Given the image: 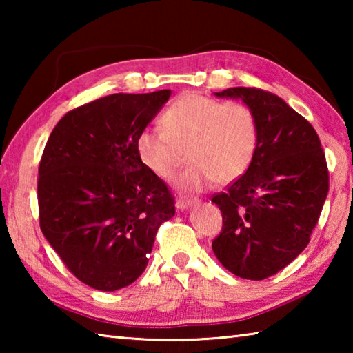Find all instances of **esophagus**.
Returning a JSON list of instances; mask_svg holds the SVG:
<instances>
[{
  "instance_id": "obj_1",
  "label": "esophagus",
  "mask_w": 353,
  "mask_h": 353,
  "mask_svg": "<svg viewBox=\"0 0 353 353\" xmlns=\"http://www.w3.org/2000/svg\"><path fill=\"white\" fill-rule=\"evenodd\" d=\"M196 204H198V199H177L176 201L177 210H187V208L193 207Z\"/></svg>"
}]
</instances>
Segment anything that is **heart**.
<instances>
[{"label": "heart", "mask_w": 353, "mask_h": 353, "mask_svg": "<svg viewBox=\"0 0 353 353\" xmlns=\"http://www.w3.org/2000/svg\"><path fill=\"white\" fill-rule=\"evenodd\" d=\"M163 128L146 126L135 139L137 155L160 179H170L188 148L191 165L176 179L182 191H201L218 181L230 183L252 165L259 126L249 107L199 93L179 97L162 117Z\"/></svg>", "instance_id": "b5f03b06"}]
</instances>
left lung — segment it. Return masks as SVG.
I'll return each instance as SVG.
<instances>
[{
    "instance_id": "1",
    "label": "left lung",
    "mask_w": 353,
    "mask_h": 353,
    "mask_svg": "<svg viewBox=\"0 0 353 353\" xmlns=\"http://www.w3.org/2000/svg\"><path fill=\"white\" fill-rule=\"evenodd\" d=\"M214 97L241 99L249 107L259 145L249 170L213 196L223 230L212 248L227 271L263 280L290 265L310 243L328 193L325 154L312 124L277 94L234 87Z\"/></svg>"
}]
</instances>
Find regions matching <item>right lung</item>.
Segmentation results:
<instances>
[{"instance_id": "right-lung-1", "label": "right lung", "mask_w": 353, "mask_h": 353, "mask_svg": "<svg viewBox=\"0 0 353 353\" xmlns=\"http://www.w3.org/2000/svg\"><path fill=\"white\" fill-rule=\"evenodd\" d=\"M171 90L115 93L68 112L39 166L40 229L88 286L117 291L146 270L155 234L174 198L137 155L135 139Z\"/></svg>"}]
</instances>
